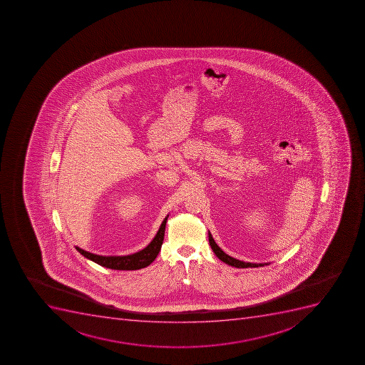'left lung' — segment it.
Instances as JSON below:
<instances>
[{
    "label": "left lung",
    "mask_w": 365,
    "mask_h": 365,
    "mask_svg": "<svg viewBox=\"0 0 365 365\" xmlns=\"http://www.w3.org/2000/svg\"><path fill=\"white\" fill-rule=\"evenodd\" d=\"M208 236H210V247H212V250L214 251V254L216 255V257H217L220 260H222L223 263L228 264V265H230V267H237V269H247V267H265V265H269V264L247 263V262H243V260H238L236 259V258H232V257L225 254V251H222V249H221L219 245H216L215 241H214V238H212V234H210V232H208Z\"/></svg>",
    "instance_id": "1"
}]
</instances>
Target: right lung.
<instances>
[{"label":"right lung","instance_id":"1","mask_svg":"<svg viewBox=\"0 0 365 365\" xmlns=\"http://www.w3.org/2000/svg\"><path fill=\"white\" fill-rule=\"evenodd\" d=\"M168 217V215L163 221L158 232L155 234L153 241L150 242V245L135 254L127 255V256H100V255L92 254V252L83 250L79 247H76V249L87 259L92 260L94 263L107 267V269H140L149 267L150 264L155 259V257L158 256L160 247H162Z\"/></svg>","mask_w":365,"mask_h":365}]
</instances>
